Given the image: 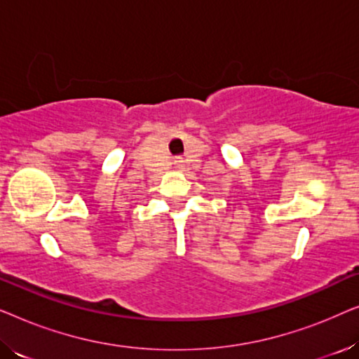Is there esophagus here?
Here are the masks:
<instances>
[{
    "instance_id": "esophagus-1",
    "label": "esophagus",
    "mask_w": 359,
    "mask_h": 359,
    "mask_svg": "<svg viewBox=\"0 0 359 359\" xmlns=\"http://www.w3.org/2000/svg\"><path fill=\"white\" fill-rule=\"evenodd\" d=\"M175 168L176 170H183L184 168V161L183 160H175Z\"/></svg>"
}]
</instances>
